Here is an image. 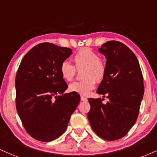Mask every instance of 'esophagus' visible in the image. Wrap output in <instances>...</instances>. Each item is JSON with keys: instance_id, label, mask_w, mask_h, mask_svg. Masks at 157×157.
I'll return each instance as SVG.
<instances>
[{"instance_id": "1", "label": "esophagus", "mask_w": 157, "mask_h": 157, "mask_svg": "<svg viewBox=\"0 0 157 157\" xmlns=\"http://www.w3.org/2000/svg\"><path fill=\"white\" fill-rule=\"evenodd\" d=\"M81 100H82V101H84V102H86L87 101V98H85V97L81 96Z\"/></svg>"}]
</instances>
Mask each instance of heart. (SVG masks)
<instances>
[{"instance_id":"obj_1","label":"heart","mask_w":157,"mask_h":157,"mask_svg":"<svg viewBox=\"0 0 157 157\" xmlns=\"http://www.w3.org/2000/svg\"><path fill=\"white\" fill-rule=\"evenodd\" d=\"M73 60V65L67 61L61 63L59 73L62 78L66 82H71L75 77V70H83L82 78L84 79L70 84L68 90L82 96H88L95 87V82L100 83L105 79L107 73L106 64L95 52L86 47L75 52Z\"/></svg>"}]
</instances>
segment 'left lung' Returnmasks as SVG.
Returning <instances> with one entry per match:
<instances>
[{
    "label": "left lung",
    "mask_w": 157,
    "mask_h": 157,
    "mask_svg": "<svg viewBox=\"0 0 157 157\" xmlns=\"http://www.w3.org/2000/svg\"><path fill=\"white\" fill-rule=\"evenodd\" d=\"M98 50L107 59V73L97 92L107 96L109 102L103 104V98H89L87 117L100 138L116 140L125 136L136 122L144 93V77L136 56L125 44L109 40Z\"/></svg>",
    "instance_id": "8db88e82"
}]
</instances>
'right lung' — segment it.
Wrapping results in <instances>:
<instances>
[{"label": "right lung", "mask_w": 157, "mask_h": 157, "mask_svg": "<svg viewBox=\"0 0 157 157\" xmlns=\"http://www.w3.org/2000/svg\"><path fill=\"white\" fill-rule=\"evenodd\" d=\"M72 49L51 43L35 46L17 70L16 108L22 125L32 138L49 142L65 132L80 102L75 92L63 94L67 84L59 66Z\"/></svg>", "instance_id": "right-lung-1"}]
</instances>
